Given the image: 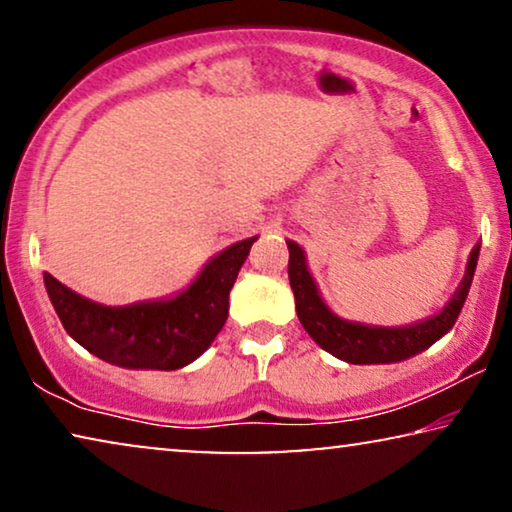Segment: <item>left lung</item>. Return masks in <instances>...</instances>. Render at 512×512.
Masks as SVG:
<instances>
[{"label":"left lung","mask_w":512,"mask_h":512,"mask_svg":"<svg viewBox=\"0 0 512 512\" xmlns=\"http://www.w3.org/2000/svg\"><path fill=\"white\" fill-rule=\"evenodd\" d=\"M289 244V282L296 296V312L300 324L310 338L317 342L321 349L328 354L338 356V359L347 363H356V366H366V363H394L410 359L433 342L450 331L457 321L461 307L466 303L468 289H471L475 265H478L480 244H475L468 258L466 275L461 279L459 289L454 291L443 310L433 317L417 321L412 326L403 328H382V326H363L356 321H345L328 310L321 300L317 284L310 272H307L305 254L296 242Z\"/></svg>","instance_id":"left-lung-1"}]
</instances>
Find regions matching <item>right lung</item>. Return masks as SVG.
Masks as SVG:
<instances>
[{"mask_svg": "<svg viewBox=\"0 0 512 512\" xmlns=\"http://www.w3.org/2000/svg\"><path fill=\"white\" fill-rule=\"evenodd\" d=\"M256 240L223 249L186 291L153 303H93L48 272L44 284L65 331L90 354L121 368L177 370L198 359L226 324L230 289Z\"/></svg>", "mask_w": 512, "mask_h": 512, "instance_id": "1", "label": "right lung"}]
</instances>
